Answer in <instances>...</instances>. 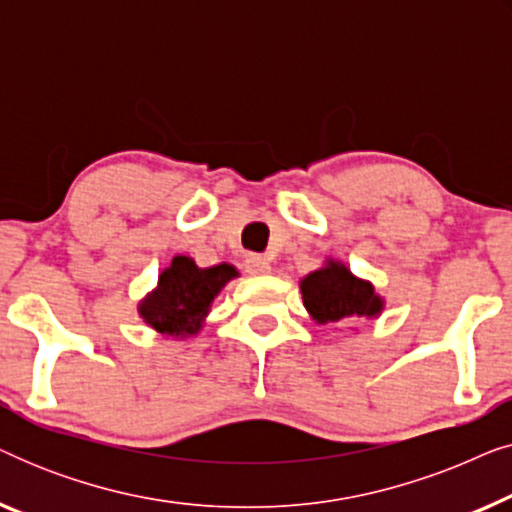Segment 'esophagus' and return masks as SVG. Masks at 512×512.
Returning a JSON list of instances; mask_svg holds the SVG:
<instances>
[{
	"instance_id": "obj_1",
	"label": "esophagus",
	"mask_w": 512,
	"mask_h": 512,
	"mask_svg": "<svg viewBox=\"0 0 512 512\" xmlns=\"http://www.w3.org/2000/svg\"><path fill=\"white\" fill-rule=\"evenodd\" d=\"M244 268H247L249 275H265V272H270V261L261 254H251L244 261Z\"/></svg>"
}]
</instances>
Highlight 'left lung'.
<instances>
[{"label":"left lung","instance_id":"8db88e82","mask_svg":"<svg viewBox=\"0 0 512 512\" xmlns=\"http://www.w3.org/2000/svg\"><path fill=\"white\" fill-rule=\"evenodd\" d=\"M300 289H303L307 312L319 324L375 317L382 310V300L375 296L373 286L356 279L340 263H328L326 268L310 272L300 284Z\"/></svg>","mask_w":512,"mask_h":512}]
</instances>
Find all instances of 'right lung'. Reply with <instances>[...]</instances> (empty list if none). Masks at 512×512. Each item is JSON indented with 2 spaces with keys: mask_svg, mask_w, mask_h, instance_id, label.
Here are the masks:
<instances>
[{
  "mask_svg": "<svg viewBox=\"0 0 512 512\" xmlns=\"http://www.w3.org/2000/svg\"><path fill=\"white\" fill-rule=\"evenodd\" d=\"M235 275V268L226 263L202 270L191 258L177 256L160 275L158 289L139 305V314L163 335L198 333L216 293Z\"/></svg>",
  "mask_w": 512,
  "mask_h": 512,
  "instance_id": "obj_1",
  "label": "right lung"
}]
</instances>
